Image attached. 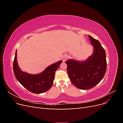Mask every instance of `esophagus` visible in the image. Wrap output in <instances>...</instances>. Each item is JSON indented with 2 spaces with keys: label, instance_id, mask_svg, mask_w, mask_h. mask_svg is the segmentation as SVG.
<instances>
[{
  "label": "esophagus",
  "instance_id": "esophagus-1",
  "mask_svg": "<svg viewBox=\"0 0 123 123\" xmlns=\"http://www.w3.org/2000/svg\"><path fill=\"white\" fill-rule=\"evenodd\" d=\"M62 61L64 62H65L67 60V59L68 58V56L67 55H65L64 56L62 57Z\"/></svg>",
  "mask_w": 123,
  "mask_h": 123
}]
</instances>
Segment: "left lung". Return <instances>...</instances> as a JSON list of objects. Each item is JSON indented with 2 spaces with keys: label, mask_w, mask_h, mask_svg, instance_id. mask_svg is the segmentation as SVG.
Returning a JSON list of instances; mask_svg holds the SVG:
<instances>
[{
  "label": "left lung",
  "mask_w": 123,
  "mask_h": 123,
  "mask_svg": "<svg viewBox=\"0 0 123 123\" xmlns=\"http://www.w3.org/2000/svg\"><path fill=\"white\" fill-rule=\"evenodd\" d=\"M93 52L86 60L70 59L65 62L71 81L81 90L91 89L103 79L107 69L105 51L99 41L89 35Z\"/></svg>",
  "instance_id": "obj_1"
}]
</instances>
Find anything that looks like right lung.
I'll return each mask as SVG.
<instances>
[{"label": "right lung", "mask_w": 123, "mask_h": 123, "mask_svg": "<svg viewBox=\"0 0 123 123\" xmlns=\"http://www.w3.org/2000/svg\"><path fill=\"white\" fill-rule=\"evenodd\" d=\"M62 62V61H60L50 65L39 74H29L21 71L18 66L16 50L13 66L14 73L17 80L28 90L33 93H43L51 88L54 79L55 72Z\"/></svg>", "instance_id": "1"}]
</instances>
